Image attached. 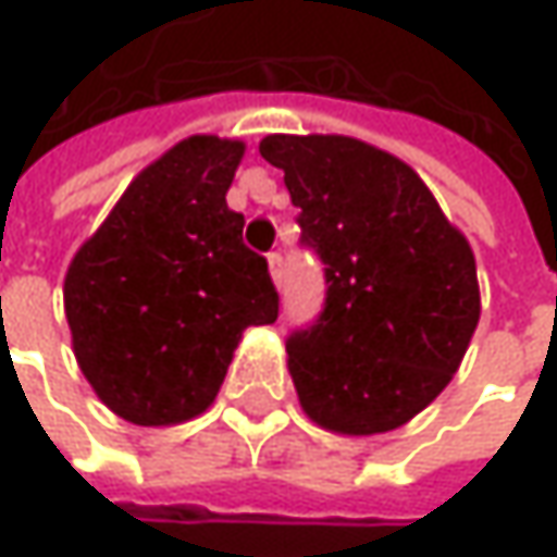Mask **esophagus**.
Instances as JSON below:
<instances>
[{
	"label": "esophagus",
	"instance_id": "esophagus-1",
	"mask_svg": "<svg viewBox=\"0 0 557 557\" xmlns=\"http://www.w3.org/2000/svg\"><path fill=\"white\" fill-rule=\"evenodd\" d=\"M269 275L275 285H282V253H269Z\"/></svg>",
	"mask_w": 557,
	"mask_h": 557
}]
</instances>
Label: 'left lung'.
<instances>
[{
  "mask_svg": "<svg viewBox=\"0 0 557 557\" xmlns=\"http://www.w3.org/2000/svg\"><path fill=\"white\" fill-rule=\"evenodd\" d=\"M300 244L325 265L320 320L288 338L304 413L322 430L404 426L458 373L480 322L476 260L398 156L342 134H269Z\"/></svg>",
  "mask_w": 557,
  "mask_h": 557,
  "instance_id": "1",
  "label": "left lung"
}]
</instances>
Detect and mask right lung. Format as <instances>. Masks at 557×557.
Instances as JSON below:
<instances>
[{
	"mask_svg": "<svg viewBox=\"0 0 557 557\" xmlns=\"http://www.w3.org/2000/svg\"><path fill=\"white\" fill-rule=\"evenodd\" d=\"M240 140L197 134L127 184L65 275L81 373L134 426H172L215 401L247 325L278 320L265 257L228 209Z\"/></svg>",
	"mask_w": 557,
	"mask_h": 557,
	"instance_id": "1",
	"label": "right lung"
}]
</instances>
